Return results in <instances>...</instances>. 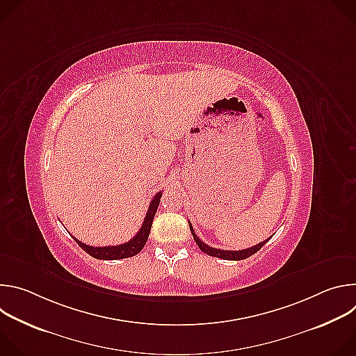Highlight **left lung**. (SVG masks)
<instances>
[{
    "label": "left lung",
    "mask_w": 356,
    "mask_h": 356,
    "mask_svg": "<svg viewBox=\"0 0 356 356\" xmlns=\"http://www.w3.org/2000/svg\"><path fill=\"white\" fill-rule=\"evenodd\" d=\"M188 225H190V231H191V234H193V238H194L195 243L198 245V248H200L202 252L207 253V255H210V257L221 258V259H227V261H242V259H246V258L252 257L253 253H257V252L272 238V236H269L266 241H264V242H261V243H257L255 246L248 248V249H242V250H222V249L213 248V246H210V245L202 242V241L194 234V229H193L191 224H188Z\"/></svg>",
    "instance_id": "obj_1"
}]
</instances>
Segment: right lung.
<instances>
[{"instance_id": "1", "label": "right lung", "mask_w": 356, "mask_h": 356, "mask_svg": "<svg viewBox=\"0 0 356 356\" xmlns=\"http://www.w3.org/2000/svg\"><path fill=\"white\" fill-rule=\"evenodd\" d=\"M161 197H162V191L156 193L154 200L150 201L146 217L143 220V224L140 227V229L138 231V234L128 242L117 245V246H90L83 243L81 241L76 239L74 241L79 243V246L86 250L90 257L95 258V259H103V261H117V259H125V258H131L135 257L136 253H139L149 236L150 228H152V222H154V217L158 211L159 202H161Z\"/></svg>"}]
</instances>
